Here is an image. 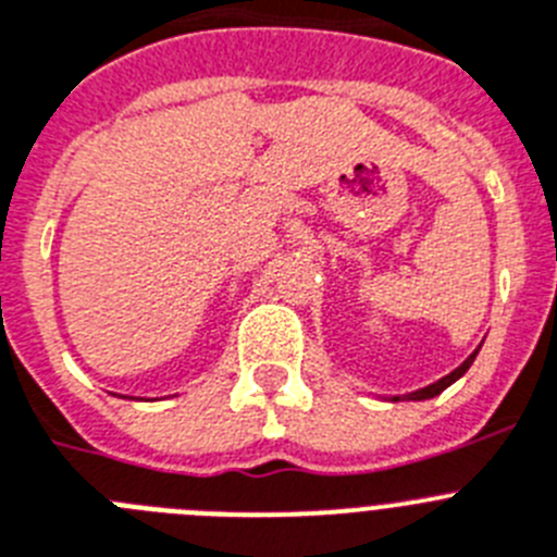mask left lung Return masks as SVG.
I'll list each match as a JSON object with an SVG mask.
<instances>
[{
  "label": "left lung",
  "instance_id": "1",
  "mask_svg": "<svg viewBox=\"0 0 557 557\" xmlns=\"http://www.w3.org/2000/svg\"><path fill=\"white\" fill-rule=\"evenodd\" d=\"M475 354H479V350H473V354H470V357L465 359V362H461L459 368H456V371L453 373H447L445 380H438V382H433V385H428V387H422V391H416V394H410L408 399H430V396H436V394H442V391H445V387H450L453 382L459 380V376H465L467 373V368L473 366V359H475ZM394 401H399V396H396Z\"/></svg>",
  "mask_w": 557,
  "mask_h": 557
}]
</instances>
